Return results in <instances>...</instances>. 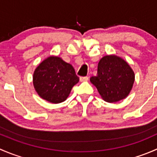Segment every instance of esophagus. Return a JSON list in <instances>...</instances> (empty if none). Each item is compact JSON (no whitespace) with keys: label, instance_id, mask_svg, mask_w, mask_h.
<instances>
[{"label":"esophagus","instance_id":"34e87169","mask_svg":"<svg viewBox=\"0 0 157 157\" xmlns=\"http://www.w3.org/2000/svg\"><path fill=\"white\" fill-rule=\"evenodd\" d=\"M80 81H87V80H89V77H81L80 78Z\"/></svg>","mask_w":157,"mask_h":157}]
</instances>
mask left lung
I'll use <instances>...</instances> for the list:
<instances>
[{"label": "left lung", "mask_w": 157, "mask_h": 157, "mask_svg": "<svg viewBox=\"0 0 157 157\" xmlns=\"http://www.w3.org/2000/svg\"><path fill=\"white\" fill-rule=\"evenodd\" d=\"M134 77V71L124 59L116 55H106L100 59L97 74L90 77V82L104 100L116 102L128 96Z\"/></svg>", "instance_id": "1"}]
</instances>
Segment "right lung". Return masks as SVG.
Wrapping results in <instances>:
<instances>
[{
  "mask_svg": "<svg viewBox=\"0 0 157 157\" xmlns=\"http://www.w3.org/2000/svg\"><path fill=\"white\" fill-rule=\"evenodd\" d=\"M79 77L71 64L61 58L50 56L36 67L33 74V86L39 96L52 103L67 99Z\"/></svg>",
  "mask_w": 157,
  "mask_h": 157,
  "instance_id": "right-lung-1",
  "label": "right lung"
}]
</instances>
